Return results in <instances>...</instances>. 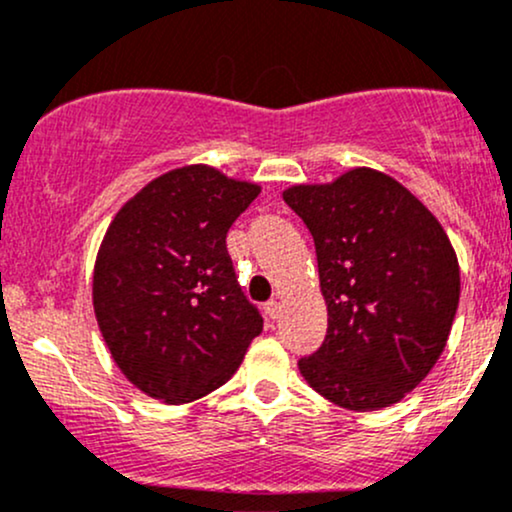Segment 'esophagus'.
Instances as JSON below:
<instances>
[{
	"label": "esophagus",
	"instance_id": "1",
	"mask_svg": "<svg viewBox=\"0 0 512 512\" xmlns=\"http://www.w3.org/2000/svg\"><path fill=\"white\" fill-rule=\"evenodd\" d=\"M264 310H267V315L272 317V320H276V317L281 315V303L279 301H269L267 305H264Z\"/></svg>",
	"mask_w": 512,
	"mask_h": 512
}]
</instances>
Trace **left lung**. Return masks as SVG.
I'll return each mask as SVG.
<instances>
[{
  "label": "left lung",
  "mask_w": 512,
  "mask_h": 512,
  "mask_svg": "<svg viewBox=\"0 0 512 512\" xmlns=\"http://www.w3.org/2000/svg\"><path fill=\"white\" fill-rule=\"evenodd\" d=\"M284 202L315 243L327 334L298 358L315 392L344 409L390 407L436 366L460 303L443 226L390 175L354 168L296 185Z\"/></svg>",
  "instance_id": "1"
}]
</instances>
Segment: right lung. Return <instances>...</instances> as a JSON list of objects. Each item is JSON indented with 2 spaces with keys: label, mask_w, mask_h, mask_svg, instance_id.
Masks as SVG:
<instances>
[{
  "label": "right lung",
  "mask_w": 512,
  "mask_h": 512,
  "mask_svg": "<svg viewBox=\"0 0 512 512\" xmlns=\"http://www.w3.org/2000/svg\"><path fill=\"white\" fill-rule=\"evenodd\" d=\"M260 195L209 166L170 170L117 211L93 269V310L129 383L185 404L236 373L262 315L226 250Z\"/></svg>",
  "instance_id": "right-lung-1"
}]
</instances>
